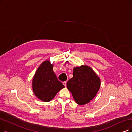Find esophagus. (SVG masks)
I'll return each mask as SVG.
<instances>
[{"instance_id": "esophagus-1", "label": "esophagus", "mask_w": 132, "mask_h": 132, "mask_svg": "<svg viewBox=\"0 0 132 132\" xmlns=\"http://www.w3.org/2000/svg\"><path fill=\"white\" fill-rule=\"evenodd\" d=\"M62 83H63V85H64L65 87H66V85H67V82H66V81L63 82H62Z\"/></svg>"}]
</instances>
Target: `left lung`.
I'll return each instance as SVG.
<instances>
[{"label":"left lung","mask_w":132,"mask_h":132,"mask_svg":"<svg viewBox=\"0 0 132 132\" xmlns=\"http://www.w3.org/2000/svg\"><path fill=\"white\" fill-rule=\"evenodd\" d=\"M73 77L67 87L78 105H84L92 100L99 90L101 80L92 68L86 65L73 68Z\"/></svg>","instance_id":"left-lung-1"}]
</instances>
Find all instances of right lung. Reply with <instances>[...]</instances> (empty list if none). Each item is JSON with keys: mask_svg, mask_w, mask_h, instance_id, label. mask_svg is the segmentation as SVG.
Wrapping results in <instances>:
<instances>
[{"mask_svg": "<svg viewBox=\"0 0 132 132\" xmlns=\"http://www.w3.org/2000/svg\"><path fill=\"white\" fill-rule=\"evenodd\" d=\"M53 66L49 60L42 62L32 79L33 92L36 96L43 102L50 101L58 92L65 87L58 80Z\"/></svg>", "mask_w": 132, "mask_h": 132, "instance_id": "obj_1", "label": "right lung"}]
</instances>
